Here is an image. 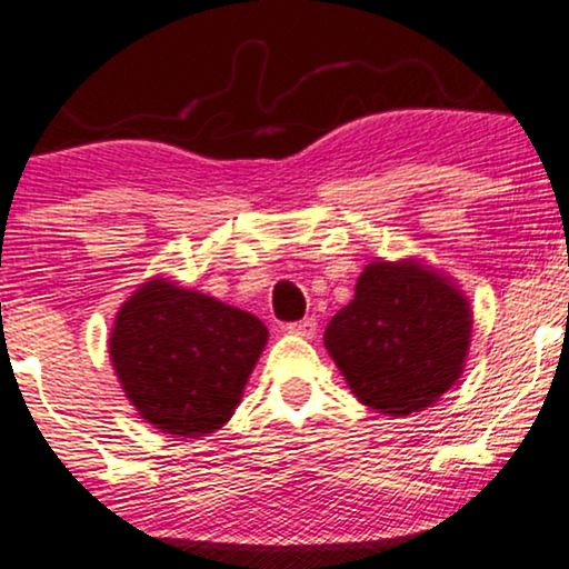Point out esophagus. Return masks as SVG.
I'll list each match as a JSON object with an SVG mask.
<instances>
[{
	"mask_svg": "<svg viewBox=\"0 0 569 569\" xmlns=\"http://www.w3.org/2000/svg\"><path fill=\"white\" fill-rule=\"evenodd\" d=\"M289 331H291V333H297V337L312 339L315 333H318V323H315V318H302V320H293V323H289Z\"/></svg>",
	"mask_w": 569,
	"mask_h": 569,
	"instance_id": "esophagus-1",
	"label": "esophagus"
}]
</instances>
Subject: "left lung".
Wrapping results in <instances>:
<instances>
[{"mask_svg": "<svg viewBox=\"0 0 569 569\" xmlns=\"http://www.w3.org/2000/svg\"><path fill=\"white\" fill-rule=\"evenodd\" d=\"M467 297L432 267L402 259L362 270L326 328V350L362 406L419 413L448 392L469 355Z\"/></svg>", "mask_w": 569, "mask_h": 569, "instance_id": "left-lung-1", "label": "left lung"}]
</instances>
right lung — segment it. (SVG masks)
I'll list each match as a JSON object with an SVG mask.
<instances>
[{
	"mask_svg": "<svg viewBox=\"0 0 569 569\" xmlns=\"http://www.w3.org/2000/svg\"><path fill=\"white\" fill-rule=\"evenodd\" d=\"M264 345L251 312L153 278L121 305L108 352L142 419L172 437H203L230 421Z\"/></svg>",
	"mask_w": 569,
	"mask_h": 569,
	"instance_id": "right-lung-1",
	"label": "right lung"
}]
</instances>
